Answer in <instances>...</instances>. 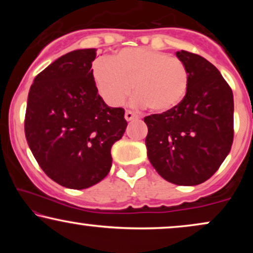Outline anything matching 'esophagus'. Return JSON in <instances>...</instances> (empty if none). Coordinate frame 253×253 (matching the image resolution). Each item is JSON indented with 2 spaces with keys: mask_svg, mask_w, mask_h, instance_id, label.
Returning a JSON list of instances; mask_svg holds the SVG:
<instances>
[{
  "mask_svg": "<svg viewBox=\"0 0 253 253\" xmlns=\"http://www.w3.org/2000/svg\"><path fill=\"white\" fill-rule=\"evenodd\" d=\"M136 118H138V115L134 114L133 112H130V110H126V113H125V119H126L127 121H132Z\"/></svg>",
  "mask_w": 253,
  "mask_h": 253,
  "instance_id": "1",
  "label": "esophagus"
}]
</instances>
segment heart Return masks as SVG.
Instances as JSON below:
<instances>
[{
    "label": "heart",
    "instance_id": "heart-1",
    "mask_svg": "<svg viewBox=\"0 0 253 253\" xmlns=\"http://www.w3.org/2000/svg\"><path fill=\"white\" fill-rule=\"evenodd\" d=\"M92 78L109 106H120L132 89L134 104L158 114L179 106L190 81L189 70L179 58L146 47L123 48L110 60L98 59Z\"/></svg>",
    "mask_w": 253,
    "mask_h": 253
}]
</instances>
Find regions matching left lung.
<instances>
[{
  "mask_svg": "<svg viewBox=\"0 0 253 253\" xmlns=\"http://www.w3.org/2000/svg\"><path fill=\"white\" fill-rule=\"evenodd\" d=\"M189 70V89L175 109L144 118L150 163L168 182L197 185L211 178L233 143V92L213 64L176 52Z\"/></svg>",
  "mask_w": 253,
  "mask_h": 253,
  "instance_id": "8db88e82",
  "label": "left lung"
}]
</instances>
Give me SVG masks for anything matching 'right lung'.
Masks as SVG:
<instances>
[{
    "label": "right lung",
    "mask_w": 253,
    "mask_h": 253,
    "mask_svg": "<svg viewBox=\"0 0 253 253\" xmlns=\"http://www.w3.org/2000/svg\"><path fill=\"white\" fill-rule=\"evenodd\" d=\"M96 48L64 54L34 78L25 135L38 164L69 189H85L108 175L113 144L127 127L124 108L107 106L92 78Z\"/></svg>",
    "instance_id": "right-lung-1"
}]
</instances>
